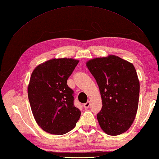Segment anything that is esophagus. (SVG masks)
Masks as SVG:
<instances>
[{"label": "esophagus", "mask_w": 159, "mask_h": 159, "mask_svg": "<svg viewBox=\"0 0 159 159\" xmlns=\"http://www.w3.org/2000/svg\"><path fill=\"white\" fill-rule=\"evenodd\" d=\"M90 102L88 101L86 103H85L84 104V108H86V109H88V108L90 107Z\"/></svg>", "instance_id": "esophagus-1"}]
</instances>
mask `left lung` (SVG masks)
<instances>
[{
    "label": "left lung",
    "instance_id": "8db88e82",
    "mask_svg": "<svg viewBox=\"0 0 159 159\" xmlns=\"http://www.w3.org/2000/svg\"><path fill=\"white\" fill-rule=\"evenodd\" d=\"M86 66L101 95L102 107L97 114L100 127L110 135L125 132L136 115L140 94V82L133 64L109 55L88 61Z\"/></svg>",
    "mask_w": 159,
    "mask_h": 159
}]
</instances>
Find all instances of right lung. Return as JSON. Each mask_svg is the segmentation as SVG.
<instances>
[{
    "instance_id": "obj_1",
    "label": "right lung",
    "mask_w": 159,
    "mask_h": 159,
    "mask_svg": "<svg viewBox=\"0 0 159 159\" xmlns=\"http://www.w3.org/2000/svg\"><path fill=\"white\" fill-rule=\"evenodd\" d=\"M78 63L67 58L50 59L32 73L28 88L30 107L38 125L46 132L63 135L74 128L80 117L73 91L67 84Z\"/></svg>"
}]
</instances>
